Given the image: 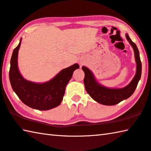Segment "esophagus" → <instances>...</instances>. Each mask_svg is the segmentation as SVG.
Wrapping results in <instances>:
<instances>
[{
    "mask_svg": "<svg viewBox=\"0 0 151 151\" xmlns=\"http://www.w3.org/2000/svg\"><path fill=\"white\" fill-rule=\"evenodd\" d=\"M80 63V65H81V67L82 65L84 64V62L83 61H80V63Z\"/></svg>",
    "mask_w": 151,
    "mask_h": 151,
    "instance_id": "obj_1",
    "label": "esophagus"
}]
</instances>
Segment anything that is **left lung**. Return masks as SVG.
I'll return each mask as SVG.
<instances>
[{
	"instance_id": "left-lung-1",
	"label": "left lung",
	"mask_w": 151,
	"mask_h": 151,
	"mask_svg": "<svg viewBox=\"0 0 151 151\" xmlns=\"http://www.w3.org/2000/svg\"><path fill=\"white\" fill-rule=\"evenodd\" d=\"M126 39L133 47L136 63V73L133 80L127 86L120 88H108L101 84L96 81L94 74L88 68L83 66L82 69L84 73V86L90 97L96 102L106 106H113L122 101L127 99L135 92L141 76L142 65L139 56V51L135 43L130 39L127 34H125Z\"/></svg>"
}]
</instances>
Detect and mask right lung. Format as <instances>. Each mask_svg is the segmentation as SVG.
Wrapping results in <instances>:
<instances>
[{
	"mask_svg": "<svg viewBox=\"0 0 151 151\" xmlns=\"http://www.w3.org/2000/svg\"><path fill=\"white\" fill-rule=\"evenodd\" d=\"M18 45L14 49L10 59L9 78L12 89L24 104L38 110H48L61 103L65 88L72 77L73 72L79 68L75 63L60 72L49 81L37 83L27 81L20 73L18 66Z\"/></svg>",
	"mask_w": 151,
	"mask_h": 151,
	"instance_id": "1",
	"label": "right lung"
}]
</instances>
